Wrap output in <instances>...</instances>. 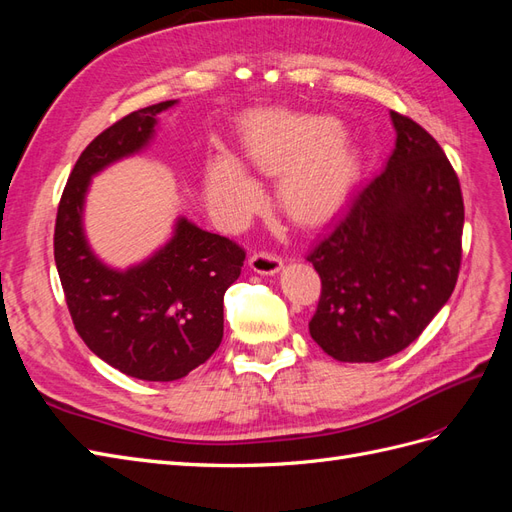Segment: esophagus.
Listing matches in <instances>:
<instances>
[{"label": "esophagus", "mask_w": 512, "mask_h": 512, "mask_svg": "<svg viewBox=\"0 0 512 512\" xmlns=\"http://www.w3.org/2000/svg\"><path fill=\"white\" fill-rule=\"evenodd\" d=\"M247 262H250V267H252L256 273H260V275H275L277 271H280V269L284 267L282 258L277 256V254H273V252H267V250L254 252Z\"/></svg>", "instance_id": "obj_1"}]
</instances>
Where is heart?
Wrapping results in <instances>:
<instances>
[{"instance_id":"1","label":"heart","mask_w":512,"mask_h":512,"mask_svg":"<svg viewBox=\"0 0 512 512\" xmlns=\"http://www.w3.org/2000/svg\"><path fill=\"white\" fill-rule=\"evenodd\" d=\"M329 117L269 113L245 128L243 151L254 168L280 175L277 203L292 222L318 224L342 200L352 158ZM209 209L224 224H241L258 205V188L243 166L218 153L207 164Z\"/></svg>"}]
</instances>
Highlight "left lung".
<instances>
[{
	"mask_svg": "<svg viewBox=\"0 0 512 512\" xmlns=\"http://www.w3.org/2000/svg\"><path fill=\"white\" fill-rule=\"evenodd\" d=\"M395 149L307 254L322 290L309 335L344 363L408 348L451 297L461 267L463 196L425 128L391 111Z\"/></svg>",
	"mask_w": 512,
	"mask_h": 512,
	"instance_id": "1",
	"label": "left lung"
}]
</instances>
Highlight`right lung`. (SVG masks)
Segmentation results:
<instances>
[{"mask_svg": "<svg viewBox=\"0 0 512 512\" xmlns=\"http://www.w3.org/2000/svg\"><path fill=\"white\" fill-rule=\"evenodd\" d=\"M177 100L151 104L113 123L76 160L55 222V265L76 333L121 374L170 382L188 376L218 350L224 292L237 282L245 250L179 218L175 235L141 265L106 267L83 232L87 185L108 164L145 149L158 115Z\"/></svg>", "mask_w": 512, "mask_h": 512, "instance_id": "right-lung-1", "label": "right lung"}]
</instances>
